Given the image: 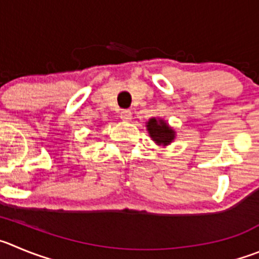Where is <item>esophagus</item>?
Listing matches in <instances>:
<instances>
[{
	"mask_svg": "<svg viewBox=\"0 0 259 259\" xmlns=\"http://www.w3.org/2000/svg\"><path fill=\"white\" fill-rule=\"evenodd\" d=\"M120 117H121V120H124V121H130V120L133 118L132 111L122 110L121 113H120Z\"/></svg>",
	"mask_w": 259,
	"mask_h": 259,
	"instance_id": "obj_1",
	"label": "esophagus"
}]
</instances>
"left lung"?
Returning a JSON list of instances; mask_svg holds the SVG:
<instances>
[{
  "mask_svg": "<svg viewBox=\"0 0 259 259\" xmlns=\"http://www.w3.org/2000/svg\"><path fill=\"white\" fill-rule=\"evenodd\" d=\"M147 130L149 133V137L158 146H168L175 139V130L168 126L167 122L162 118H149V121L147 122Z\"/></svg>",
  "mask_w": 259,
  "mask_h": 259,
  "instance_id": "8db88e82",
  "label": "left lung"
}]
</instances>
